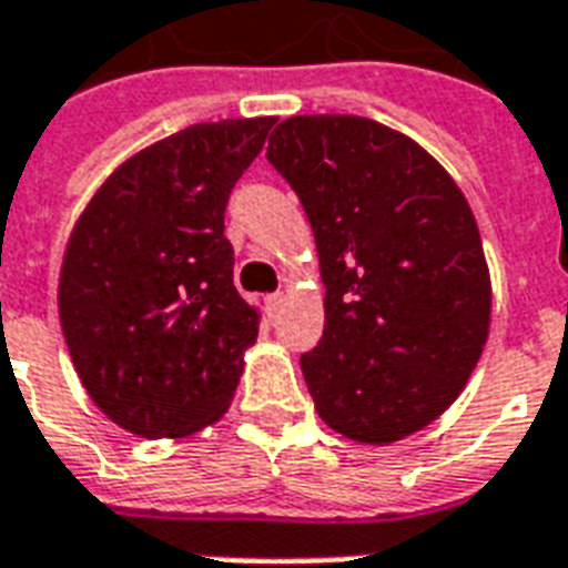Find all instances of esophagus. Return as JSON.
<instances>
[{"label":"esophagus","instance_id":"34e87169","mask_svg":"<svg viewBox=\"0 0 568 568\" xmlns=\"http://www.w3.org/2000/svg\"><path fill=\"white\" fill-rule=\"evenodd\" d=\"M283 294L280 292H274V294H265V312L267 315H271V318H276V312L283 310Z\"/></svg>","mask_w":568,"mask_h":568}]
</instances>
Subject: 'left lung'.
<instances>
[{"instance_id": "obj_1", "label": "left lung", "mask_w": 568, "mask_h": 568, "mask_svg": "<svg viewBox=\"0 0 568 568\" xmlns=\"http://www.w3.org/2000/svg\"><path fill=\"white\" fill-rule=\"evenodd\" d=\"M267 162L312 223L324 336L301 356L321 422L392 445L448 409L489 338L493 283L471 205L413 138L356 114L274 129Z\"/></svg>"}]
</instances>
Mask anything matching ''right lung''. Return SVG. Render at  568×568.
<instances>
[{"mask_svg": "<svg viewBox=\"0 0 568 568\" xmlns=\"http://www.w3.org/2000/svg\"><path fill=\"white\" fill-rule=\"evenodd\" d=\"M274 118L194 123L129 155L79 214L58 318L91 400L123 430L182 439L221 418L256 345L223 212Z\"/></svg>", "mask_w": 568, "mask_h": 568, "instance_id": "1", "label": "right lung"}]
</instances>
